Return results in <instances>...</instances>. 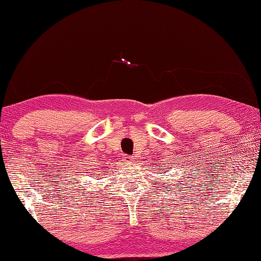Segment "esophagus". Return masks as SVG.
<instances>
[{
    "mask_svg": "<svg viewBox=\"0 0 261 261\" xmlns=\"http://www.w3.org/2000/svg\"><path fill=\"white\" fill-rule=\"evenodd\" d=\"M124 163H126V164H131L132 158L130 157V155H125V157H124Z\"/></svg>",
    "mask_w": 261,
    "mask_h": 261,
    "instance_id": "esophagus-1",
    "label": "esophagus"
}]
</instances>
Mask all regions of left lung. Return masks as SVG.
<instances>
[{
    "instance_id": "left-lung-1",
    "label": "left lung",
    "mask_w": 261,
    "mask_h": 261,
    "mask_svg": "<svg viewBox=\"0 0 261 261\" xmlns=\"http://www.w3.org/2000/svg\"><path fill=\"white\" fill-rule=\"evenodd\" d=\"M165 169H166V168H165ZM166 172H169V171H166Z\"/></svg>"
}]
</instances>
